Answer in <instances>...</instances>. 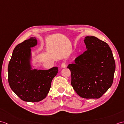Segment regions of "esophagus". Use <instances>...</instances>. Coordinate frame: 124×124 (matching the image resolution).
Here are the masks:
<instances>
[{
  "label": "esophagus",
  "instance_id": "esophagus-1",
  "mask_svg": "<svg viewBox=\"0 0 124 124\" xmlns=\"http://www.w3.org/2000/svg\"><path fill=\"white\" fill-rule=\"evenodd\" d=\"M61 67L63 68H64L65 67H67V64H66V62L64 61L62 62V63L61 64Z\"/></svg>",
  "mask_w": 124,
  "mask_h": 124
}]
</instances>
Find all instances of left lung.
I'll return each mask as SVG.
<instances>
[{
	"mask_svg": "<svg viewBox=\"0 0 124 124\" xmlns=\"http://www.w3.org/2000/svg\"><path fill=\"white\" fill-rule=\"evenodd\" d=\"M87 50L77 56L68 68L71 74V85L83 98H99L113 82L115 61L107 43L95 36L84 40Z\"/></svg>",
	"mask_w": 124,
	"mask_h": 124,
	"instance_id": "1",
	"label": "left lung"
}]
</instances>
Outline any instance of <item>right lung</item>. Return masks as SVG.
Returning a JSON list of instances; mask_svg holds the SVG:
<instances>
[{"label":"right lung","mask_w":124,"mask_h":124,"mask_svg":"<svg viewBox=\"0 0 124 124\" xmlns=\"http://www.w3.org/2000/svg\"><path fill=\"white\" fill-rule=\"evenodd\" d=\"M37 44L35 37L19 43L14 48L8 67L10 87L23 101L39 102L45 98L58 68L47 70H31V47Z\"/></svg>","instance_id":"obj_1"}]
</instances>
